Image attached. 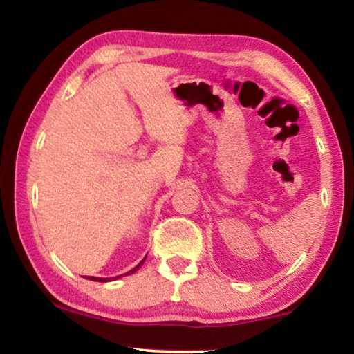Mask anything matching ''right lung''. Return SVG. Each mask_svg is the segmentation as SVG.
Returning a JSON list of instances; mask_svg holds the SVG:
<instances>
[{
  "instance_id": "obj_1",
  "label": "right lung",
  "mask_w": 354,
  "mask_h": 354,
  "mask_svg": "<svg viewBox=\"0 0 354 354\" xmlns=\"http://www.w3.org/2000/svg\"><path fill=\"white\" fill-rule=\"evenodd\" d=\"M144 260H146V258H144ZM144 260H142L141 263H139V265H138L136 268H133V270H131V271H128V272H127V274H129V272H134V271H136V270H138V268L142 265V263H144ZM117 277H120V276H117ZM89 279H91V281H99V282H107V281H111V277H89ZM113 279H115V277H113Z\"/></svg>"
}]
</instances>
